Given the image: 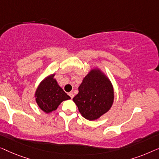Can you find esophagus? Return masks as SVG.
I'll list each match as a JSON object with an SVG mask.
<instances>
[{"label": "esophagus", "instance_id": "1", "mask_svg": "<svg viewBox=\"0 0 159 159\" xmlns=\"http://www.w3.org/2000/svg\"><path fill=\"white\" fill-rule=\"evenodd\" d=\"M68 95L70 96V97L71 98V99H73V98L74 97V93H73V92H70L68 93Z\"/></svg>", "mask_w": 159, "mask_h": 159}]
</instances>
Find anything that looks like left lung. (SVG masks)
<instances>
[{
    "label": "left lung",
    "mask_w": 159,
    "mask_h": 159,
    "mask_svg": "<svg viewBox=\"0 0 159 159\" xmlns=\"http://www.w3.org/2000/svg\"><path fill=\"white\" fill-rule=\"evenodd\" d=\"M113 86L108 77L99 68L89 71L73 97L80 113L86 120H96L107 113L114 102Z\"/></svg>",
    "instance_id": "8db88e82"
}]
</instances>
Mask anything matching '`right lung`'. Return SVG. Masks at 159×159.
<instances>
[{"label": "right lung", "mask_w": 159, "mask_h": 159, "mask_svg": "<svg viewBox=\"0 0 159 159\" xmlns=\"http://www.w3.org/2000/svg\"><path fill=\"white\" fill-rule=\"evenodd\" d=\"M54 76L55 73L42 80L35 92L36 102L47 114L56 110L62 102L70 99V97L58 85Z\"/></svg>", "instance_id": "right-lung-1"}]
</instances>
